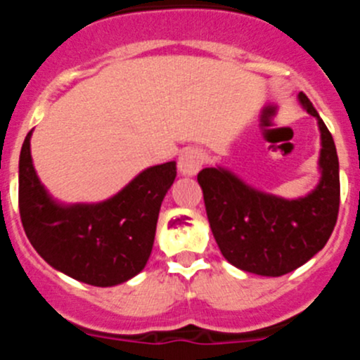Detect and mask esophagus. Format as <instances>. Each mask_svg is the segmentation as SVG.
<instances>
[{"mask_svg": "<svg viewBox=\"0 0 360 360\" xmlns=\"http://www.w3.org/2000/svg\"><path fill=\"white\" fill-rule=\"evenodd\" d=\"M203 160H205V155H203L202 149L191 148L180 155L178 158V171L184 176H195L200 169H202Z\"/></svg>", "mask_w": 360, "mask_h": 360, "instance_id": "obj_1", "label": "esophagus"}]
</instances>
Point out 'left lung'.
I'll return each mask as SVG.
<instances>
[{
    "mask_svg": "<svg viewBox=\"0 0 360 360\" xmlns=\"http://www.w3.org/2000/svg\"><path fill=\"white\" fill-rule=\"evenodd\" d=\"M299 103L321 133L317 186L299 198H281L245 184L227 167L198 173L212 236L231 265L257 276L288 274L323 249L339 212V158L333 139L307 95Z\"/></svg>",
    "mask_w": 360,
    "mask_h": 360,
    "instance_id": "1",
    "label": "left lung"
}]
</instances>
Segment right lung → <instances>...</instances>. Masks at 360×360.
I'll list each match as a JSON object with an SVG mask.
<instances>
[{"mask_svg": "<svg viewBox=\"0 0 360 360\" xmlns=\"http://www.w3.org/2000/svg\"><path fill=\"white\" fill-rule=\"evenodd\" d=\"M32 131L19 155V214L27 238L44 262L77 281L115 287L148 263L158 212L176 178V162L153 165L98 203H63L36 173Z\"/></svg>", "mask_w": 360, "mask_h": 360, "instance_id": "obj_1", "label": "right lung"}]
</instances>
